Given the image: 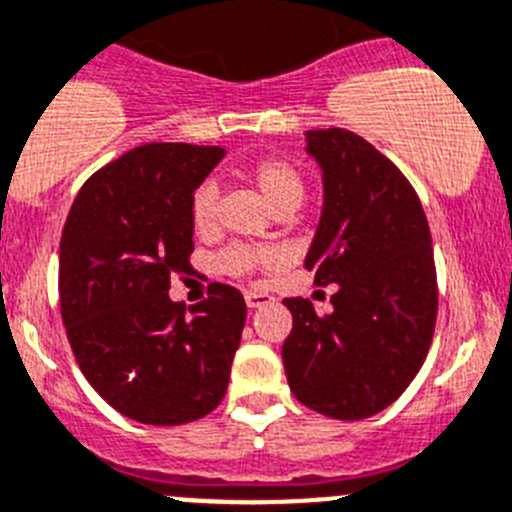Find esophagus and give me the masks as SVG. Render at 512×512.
I'll return each instance as SVG.
<instances>
[{
    "instance_id": "1",
    "label": "esophagus",
    "mask_w": 512,
    "mask_h": 512,
    "mask_svg": "<svg viewBox=\"0 0 512 512\" xmlns=\"http://www.w3.org/2000/svg\"><path fill=\"white\" fill-rule=\"evenodd\" d=\"M272 300H275V297L267 295V292H247V295H245L247 307H252V310H255V307H265V305H270Z\"/></svg>"
}]
</instances>
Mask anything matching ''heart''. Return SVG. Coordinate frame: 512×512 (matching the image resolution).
Listing matches in <instances>:
<instances>
[{"label": "heart", "mask_w": 512, "mask_h": 512, "mask_svg": "<svg viewBox=\"0 0 512 512\" xmlns=\"http://www.w3.org/2000/svg\"><path fill=\"white\" fill-rule=\"evenodd\" d=\"M247 180L262 192L267 205L275 212H295L305 197V175L295 162L282 155L260 157L245 170ZM190 220L197 235H210L220 220V190L215 182H202L190 200ZM282 262L280 252L272 247L232 245L217 255V270L232 277H255L260 272L275 270Z\"/></svg>", "instance_id": "b5f03b06"}]
</instances>
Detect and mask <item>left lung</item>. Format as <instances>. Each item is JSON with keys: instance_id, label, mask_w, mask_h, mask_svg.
Listing matches in <instances>:
<instances>
[{"instance_id": "8db88e82", "label": "left lung", "mask_w": 512, "mask_h": 512, "mask_svg": "<svg viewBox=\"0 0 512 512\" xmlns=\"http://www.w3.org/2000/svg\"><path fill=\"white\" fill-rule=\"evenodd\" d=\"M322 167L325 205L305 267L337 285L332 312L287 297V382L310 410L362 420L405 393L423 367L438 320L428 217L408 177L360 135L307 132Z\"/></svg>"}]
</instances>
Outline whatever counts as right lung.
Wrapping results in <instances>:
<instances>
[{"label": "right lung", "mask_w": 512, "mask_h": 512, "mask_svg": "<svg viewBox=\"0 0 512 512\" xmlns=\"http://www.w3.org/2000/svg\"><path fill=\"white\" fill-rule=\"evenodd\" d=\"M222 147L152 142L94 172L59 242V310L79 370L127 418L182 425L222 403L247 307L212 282L185 310L170 280L192 272L190 200Z\"/></svg>", "instance_id": "obj_1"}]
</instances>
